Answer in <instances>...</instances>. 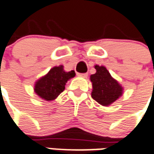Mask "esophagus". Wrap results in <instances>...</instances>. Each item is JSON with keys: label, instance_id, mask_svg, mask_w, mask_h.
Returning a JSON list of instances; mask_svg holds the SVG:
<instances>
[{"label": "esophagus", "instance_id": "obj_1", "mask_svg": "<svg viewBox=\"0 0 154 154\" xmlns=\"http://www.w3.org/2000/svg\"><path fill=\"white\" fill-rule=\"evenodd\" d=\"M77 75L80 76V77H84L86 78L88 76V73H77Z\"/></svg>", "mask_w": 154, "mask_h": 154}]
</instances>
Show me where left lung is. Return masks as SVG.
Returning a JSON list of instances; mask_svg holds the SVG:
<instances>
[{"label": "left lung", "instance_id": "1", "mask_svg": "<svg viewBox=\"0 0 154 154\" xmlns=\"http://www.w3.org/2000/svg\"><path fill=\"white\" fill-rule=\"evenodd\" d=\"M97 72L90 76L93 83L92 97L103 106L114 103L122 94V87L111 76L104 66H95Z\"/></svg>", "mask_w": 154, "mask_h": 154}]
</instances>
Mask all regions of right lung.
<instances>
[{
  "label": "right lung",
  "mask_w": 154,
  "mask_h": 154,
  "mask_svg": "<svg viewBox=\"0 0 154 154\" xmlns=\"http://www.w3.org/2000/svg\"><path fill=\"white\" fill-rule=\"evenodd\" d=\"M75 75L74 70L66 72L62 66H55L48 75L37 81L34 88L35 93L45 100H54L63 92L67 80Z\"/></svg>",
  "instance_id": "right-lung-1"
}]
</instances>
